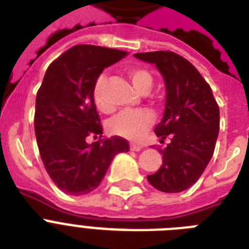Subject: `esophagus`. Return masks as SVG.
<instances>
[{
    "label": "esophagus",
    "mask_w": 249,
    "mask_h": 249,
    "mask_svg": "<svg viewBox=\"0 0 249 249\" xmlns=\"http://www.w3.org/2000/svg\"><path fill=\"white\" fill-rule=\"evenodd\" d=\"M130 150H132V151H140V150H142V146L136 143H130Z\"/></svg>",
    "instance_id": "esophagus-1"
}]
</instances>
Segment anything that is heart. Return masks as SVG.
Masks as SVG:
<instances>
[{
    "label": "heart",
    "instance_id": "heart-1",
    "mask_svg": "<svg viewBox=\"0 0 249 249\" xmlns=\"http://www.w3.org/2000/svg\"><path fill=\"white\" fill-rule=\"evenodd\" d=\"M126 75L134 88L141 93H147L152 88L154 77L147 70L142 67H129ZM106 83L107 76L101 75L95 80L93 86V99L98 109L108 113L113 109L112 105L106 98ZM155 116L148 109H126L111 119L108 123L109 132L115 136L123 137L130 141H140L152 126Z\"/></svg>",
    "mask_w": 249,
    "mask_h": 249
}]
</instances>
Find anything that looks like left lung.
<instances>
[{
    "label": "left lung",
    "mask_w": 249,
    "mask_h": 249,
    "mask_svg": "<svg viewBox=\"0 0 249 249\" xmlns=\"http://www.w3.org/2000/svg\"><path fill=\"white\" fill-rule=\"evenodd\" d=\"M163 75L166 103L156 136L169 138L163 165L148 182L163 193H181L199 179L212 158L220 130V108L209 84L183 56L169 50L137 53Z\"/></svg>",
    "instance_id": "obj_1"
}]
</instances>
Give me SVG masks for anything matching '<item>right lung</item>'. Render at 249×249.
I'll return each mask as SVG.
<instances>
[{"label":"right lung","mask_w":249,"mask_h":249,"mask_svg":"<svg viewBox=\"0 0 249 249\" xmlns=\"http://www.w3.org/2000/svg\"><path fill=\"white\" fill-rule=\"evenodd\" d=\"M128 53L95 45H76L46 70L36 95L35 133L45 169L62 191L91 193L101 185L116 154L129 151L119 136L86 143V137H102L101 117L93 86L103 70Z\"/></svg>","instance_id":"right-lung-1"}]
</instances>
